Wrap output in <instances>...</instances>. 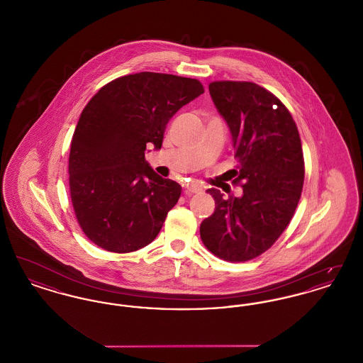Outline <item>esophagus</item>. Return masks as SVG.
Instances as JSON below:
<instances>
[{"label":"esophagus","mask_w":363,"mask_h":363,"mask_svg":"<svg viewBox=\"0 0 363 363\" xmlns=\"http://www.w3.org/2000/svg\"><path fill=\"white\" fill-rule=\"evenodd\" d=\"M201 190L203 189H201L200 185H197V184H190V185H186V188H185V194L190 196V194H193V193H200Z\"/></svg>","instance_id":"esophagus-1"}]
</instances>
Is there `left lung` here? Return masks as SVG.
Wrapping results in <instances>:
<instances>
[{
  "instance_id": "1",
  "label": "left lung",
  "mask_w": 363,
  "mask_h": 363,
  "mask_svg": "<svg viewBox=\"0 0 363 363\" xmlns=\"http://www.w3.org/2000/svg\"><path fill=\"white\" fill-rule=\"evenodd\" d=\"M209 94L223 117L238 162L241 197L215 200L200 225L208 250L227 261H247L268 250L293 218L301 199L305 164L301 138L287 107L274 94L247 82H213Z\"/></svg>"
}]
</instances>
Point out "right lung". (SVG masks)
Returning a JSON list of instances; mask_svg holds the SVG:
<instances>
[{
	"mask_svg": "<svg viewBox=\"0 0 363 363\" xmlns=\"http://www.w3.org/2000/svg\"><path fill=\"white\" fill-rule=\"evenodd\" d=\"M203 92L196 79L141 72L110 82L84 107L70 143V199L95 245L129 253L155 240L182 189L152 170L147 144L160 150L174 114Z\"/></svg>",
	"mask_w": 363,
	"mask_h": 363,
	"instance_id": "add662e5",
	"label": "right lung"
}]
</instances>
